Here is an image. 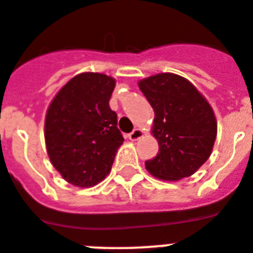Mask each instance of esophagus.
<instances>
[{"instance_id": "34e87169", "label": "esophagus", "mask_w": 253, "mask_h": 253, "mask_svg": "<svg viewBox=\"0 0 253 253\" xmlns=\"http://www.w3.org/2000/svg\"><path fill=\"white\" fill-rule=\"evenodd\" d=\"M141 137H143V130H141V129H134V130L128 134V138L133 142L138 141Z\"/></svg>"}]
</instances>
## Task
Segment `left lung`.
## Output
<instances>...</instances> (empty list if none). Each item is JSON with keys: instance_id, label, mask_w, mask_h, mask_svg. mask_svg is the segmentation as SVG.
Wrapping results in <instances>:
<instances>
[{"instance_id": "8db88e82", "label": "left lung", "mask_w": 253, "mask_h": 253, "mask_svg": "<svg viewBox=\"0 0 253 253\" xmlns=\"http://www.w3.org/2000/svg\"><path fill=\"white\" fill-rule=\"evenodd\" d=\"M138 87L155 111L152 134L159 142L146 169L168 182L191 176L212 152L217 133L212 107L188 79L172 73L144 78Z\"/></svg>"}]
</instances>
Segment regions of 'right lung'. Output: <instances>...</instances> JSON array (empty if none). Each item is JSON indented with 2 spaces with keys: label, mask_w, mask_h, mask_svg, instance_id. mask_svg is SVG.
Segmentation results:
<instances>
[{
  "label": "right lung",
  "mask_w": 253,
  "mask_h": 253,
  "mask_svg": "<svg viewBox=\"0 0 253 253\" xmlns=\"http://www.w3.org/2000/svg\"><path fill=\"white\" fill-rule=\"evenodd\" d=\"M115 79L82 73L57 92L47 109L44 141L53 168L70 184L89 188L109 175L124 142L109 101Z\"/></svg>",
  "instance_id": "add662e5"
}]
</instances>
